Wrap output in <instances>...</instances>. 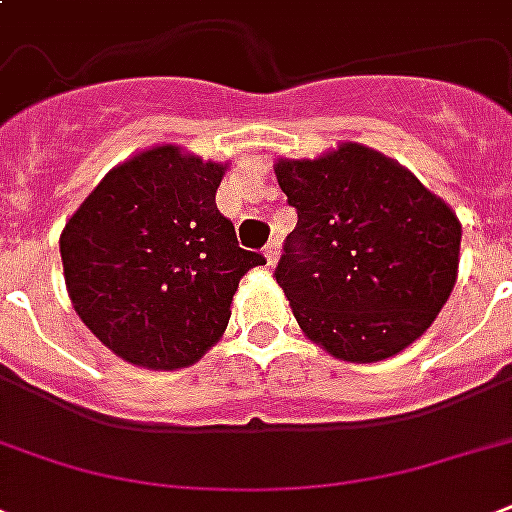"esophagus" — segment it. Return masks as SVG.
I'll return each instance as SVG.
<instances>
[{
    "instance_id": "obj_1",
    "label": "esophagus",
    "mask_w": 512,
    "mask_h": 512,
    "mask_svg": "<svg viewBox=\"0 0 512 512\" xmlns=\"http://www.w3.org/2000/svg\"><path fill=\"white\" fill-rule=\"evenodd\" d=\"M265 263H268V268H273V265L279 263V241H271L268 247H265Z\"/></svg>"
}]
</instances>
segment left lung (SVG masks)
<instances>
[{
    "label": "left lung",
    "mask_w": 512,
    "mask_h": 512,
    "mask_svg": "<svg viewBox=\"0 0 512 512\" xmlns=\"http://www.w3.org/2000/svg\"><path fill=\"white\" fill-rule=\"evenodd\" d=\"M297 209L276 281L308 340L372 364L428 332L460 268L454 209L380 151L340 143L316 159H276Z\"/></svg>",
    "instance_id": "obj_1"
}]
</instances>
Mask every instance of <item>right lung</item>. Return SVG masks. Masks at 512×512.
Returning <instances> with one entry per match:
<instances>
[{"instance_id":"obj_1","label":"right lung","mask_w":512,"mask_h":512,"mask_svg":"<svg viewBox=\"0 0 512 512\" xmlns=\"http://www.w3.org/2000/svg\"><path fill=\"white\" fill-rule=\"evenodd\" d=\"M228 164L164 143L116 164L60 233L74 311L111 353L143 369L196 364L231 319L239 247L215 204Z\"/></svg>"}]
</instances>
